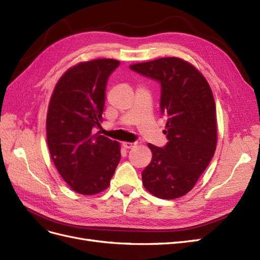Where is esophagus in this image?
Wrapping results in <instances>:
<instances>
[{
	"label": "esophagus",
	"mask_w": 260,
	"mask_h": 260,
	"mask_svg": "<svg viewBox=\"0 0 260 260\" xmlns=\"http://www.w3.org/2000/svg\"><path fill=\"white\" fill-rule=\"evenodd\" d=\"M122 145H123L124 148H126V149H132V148H134V147L136 146L135 142H126V141H124Z\"/></svg>",
	"instance_id": "34e87169"
}]
</instances>
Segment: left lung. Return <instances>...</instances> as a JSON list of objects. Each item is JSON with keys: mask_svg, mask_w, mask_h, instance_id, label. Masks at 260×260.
Here are the masks:
<instances>
[{"mask_svg": "<svg viewBox=\"0 0 260 260\" xmlns=\"http://www.w3.org/2000/svg\"><path fill=\"white\" fill-rule=\"evenodd\" d=\"M129 68L161 84V112L167 118L163 147L148 144L152 160L142 172L144 187L156 198L177 199L194 187L217 144L213 91L196 67L177 57L158 58Z\"/></svg>", "mask_w": 260, "mask_h": 260, "instance_id": "8db88e82", "label": "left lung"}]
</instances>
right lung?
<instances>
[{
  "label": "right lung",
  "instance_id": "add662e5",
  "mask_svg": "<svg viewBox=\"0 0 260 260\" xmlns=\"http://www.w3.org/2000/svg\"><path fill=\"white\" fill-rule=\"evenodd\" d=\"M119 66V60L104 58L71 67L48 105L49 153L62 179L80 194L107 189L121 160L118 141L94 134L103 121L108 79Z\"/></svg>",
  "mask_w": 260,
  "mask_h": 260
}]
</instances>
